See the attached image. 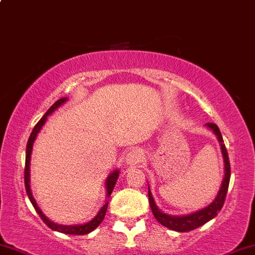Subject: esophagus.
<instances>
[{"label": "esophagus", "mask_w": 255, "mask_h": 255, "mask_svg": "<svg viewBox=\"0 0 255 255\" xmlns=\"http://www.w3.org/2000/svg\"><path fill=\"white\" fill-rule=\"evenodd\" d=\"M143 153L139 151V149H133L126 155V164L129 165V166H137L141 162L143 161Z\"/></svg>", "instance_id": "obj_1"}]
</instances>
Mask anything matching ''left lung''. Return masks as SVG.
I'll use <instances>...</instances> for the list:
<instances>
[{"label":"left lung","mask_w":255,"mask_h":255,"mask_svg":"<svg viewBox=\"0 0 255 255\" xmlns=\"http://www.w3.org/2000/svg\"><path fill=\"white\" fill-rule=\"evenodd\" d=\"M205 127L209 128L217 137V141H219L221 147V153H222L223 157V162H225V176H223L222 184H221V188L219 192H217L215 199L210 204H208L207 207L202 208V209L197 211H194V213L185 214V215H170V214L164 213V211H161V209H159L158 205L155 204V201L153 198V195L148 185L149 205H151L153 215H154V217L160 225L171 229V231L179 233L194 231V229L198 228V227L203 226L204 223L213 220L219 214V211L222 209L223 204H225L226 195L229 186V180H231V164H229L228 153H227L225 142H223V137L221 135L219 127L215 124H207Z\"/></svg>","instance_id":"left-lung-1"}]
</instances>
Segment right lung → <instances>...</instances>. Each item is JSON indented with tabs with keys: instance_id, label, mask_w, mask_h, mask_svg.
<instances>
[{
	"instance_id": "obj_1",
	"label": "right lung",
	"mask_w": 255,
	"mask_h": 255,
	"mask_svg": "<svg viewBox=\"0 0 255 255\" xmlns=\"http://www.w3.org/2000/svg\"><path fill=\"white\" fill-rule=\"evenodd\" d=\"M67 101H69V98L67 97H61L59 100L57 101L56 103L53 104V106L51 107L50 109L46 112V114L42 116L41 120L36 124V126L34 128H33L32 133H30V136L28 139V142H27V148H26V167H24V186H26V191H27V196H28L30 203L33 204V207H34V209L36 210V213H38V215L41 217V220L44 221V222L47 225L52 231H56V232H59V233H63V234H70V235H85V234H89V233H91L94 231V229H96L98 226H100V223L102 222L104 216H106V213H107V208H108V203L109 201L107 199L106 203L103 204V207L101 208L100 211L97 213V215L93 217L90 221H88V222H84L82 223V225H60V223H56L53 222V221H51L48 219L47 216L45 215L44 213H42L41 209L38 207V203H36L35 198L33 197V194H32V189H30V159H32V152H33V145H34V141L36 139V136H38V134L40 133V130H41V128L44 127V125L46 124V121H47V118L48 115H51L52 113L56 112V110L59 108L60 106H63V104H65ZM119 174H120V170L119 168H115L114 171H112L108 174V177H107L106 179V196L107 198L110 197V195H112L113 190H114V186L116 182H118V178H119Z\"/></svg>"
}]
</instances>
